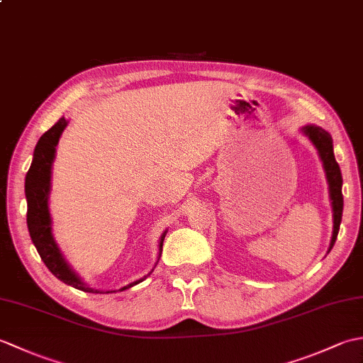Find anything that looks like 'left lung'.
<instances>
[{"label":"left lung","instance_id":"8db88e82","mask_svg":"<svg viewBox=\"0 0 363 363\" xmlns=\"http://www.w3.org/2000/svg\"><path fill=\"white\" fill-rule=\"evenodd\" d=\"M303 133L309 137V140L313 143L315 148H317L318 156L323 162V168H325L328 184H329V198H330V206H333V217H334V230H333V238H330V245H329V251H330L337 240L338 229H340V223H342V213H343L342 172L334 156L333 137H330V134L326 133L323 128L315 126V125L304 126Z\"/></svg>","mask_w":363,"mask_h":363}]
</instances>
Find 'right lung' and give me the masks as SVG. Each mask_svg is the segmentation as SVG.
<instances>
[{
    "mask_svg": "<svg viewBox=\"0 0 363 363\" xmlns=\"http://www.w3.org/2000/svg\"><path fill=\"white\" fill-rule=\"evenodd\" d=\"M67 120L62 117L56 125L51 129L46 130V133L38 138L34 150V157L33 164L29 167V172L25 179V194H26V201H28V213H26V223L29 229L30 240H33L37 252L40 254L43 264L48 267L50 272L60 279L62 282L72 285V287L89 291V293H115V291H123L128 290L134 285L140 284L145 281L150 273L146 274L142 279H137L130 282L120 290H95L89 287V285L81 281V277L76 274L72 267L67 264L64 259L62 252H60L59 246L54 240L52 233H51V217H50V209H48V196L51 190V167L54 157H56V146L59 143V138L62 135L64 129L67 128ZM165 234L160 235L159 240V252H162V245H164Z\"/></svg>",
    "mask_w": 363,
    "mask_h": 363,
    "instance_id": "right-lung-1",
    "label": "right lung"
}]
</instances>
